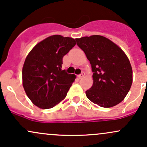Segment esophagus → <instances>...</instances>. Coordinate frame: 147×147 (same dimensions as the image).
I'll use <instances>...</instances> for the list:
<instances>
[{"label":"esophagus","instance_id":"obj_1","mask_svg":"<svg viewBox=\"0 0 147 147\" xmlns=\"http://www.w3.org/2000/svg\"><path fill=\"white\" fill-rule=\"evenodd\" d=\"M85 75H86V74H85L84 72H82V73L80 74V75H78V78H83V77L85 76Z\"/></svg>","mask_w":147,"mask_h":147}]
</instances>
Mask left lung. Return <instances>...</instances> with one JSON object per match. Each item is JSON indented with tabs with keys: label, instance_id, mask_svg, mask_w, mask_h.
Returning <instances> with one entry per match:
<instances>
[{
	"label": "left lung",
	"instance_id": "8db88e82",
	"mask_svg": "<svg viewBox=\"0 0 147 147\" xmlns=\"http://www.w3.org/2000/svg\"><path fill=\"white\" fill-rule=\"evenodd\" d=\"M90 61L93 84L87 97L101 107L109 108L123 100L132 83V69L123 50L105 36L76 39Z\"/></svg>",
	"mask_w": 147,
	"mask_h": 147
}]
</instances>
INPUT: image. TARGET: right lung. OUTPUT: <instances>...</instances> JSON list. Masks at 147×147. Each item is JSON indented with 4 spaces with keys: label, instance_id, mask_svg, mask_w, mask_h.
Wrapping results in <instances>:
<instances>
[{
    "label": "right lung",
    "instance_id": "1",
    "mask_svg": "<svg viewBox=\"0 0 147 147\" xmlns=\"http://www.w3.org/2000/svg\"><path fill=\"white\" fill-rule=\"evenodd\" d=\"M76 44L73 38L53 35L36 44L26 56L22 84L36 107L51 109L66 97L76 76L61 70L62 58Z\"/></svg>",
    "mask_w": 147,
    "mask_h": 147
}]
</instances>
